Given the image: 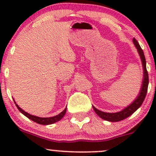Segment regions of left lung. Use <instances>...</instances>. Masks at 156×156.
<instances>
[{"label":"left lung","mask_w":156,"mask_h":156,"mask_svg":"<svg viewBox=\"0 0 156 156\" xmlns=\"http://www.w3.org/2000/svg\"><path fill=\"white\" fill-rule=\"evenodd\" d=\"M133 42L134 45H135L136 48L137 49L138 53H139V56H140L141 64H142L143 68L142 83H141L140 90H139V94H138L136 99L134 100L130 105H128V106L125 107V108H123L122 110L119 111V112H118L108 113L102 112V111H100L98 110V108H96L94 105H92L94 112H95L101 119H104V120L114 122H119L126 119V118L130 117L132 114H133V113L141 106L142 103L144 101V98H145L146 97L147 92L148 84H149V78H148V73L146 68L145 57H144V52H143L142 49H141L140 45H139V42H137L136 39L135 38L133 39Z\"/></svg>","instance_id":"left-lung-1"}]
</instances>
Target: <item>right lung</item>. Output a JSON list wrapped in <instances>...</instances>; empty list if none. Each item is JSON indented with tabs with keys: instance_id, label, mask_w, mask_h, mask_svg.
I'll list each match as a JSON object with an SVG mask.
<instances>
[{
	"instance_id": "1",
	"label": "right lung",
	"mask_w": 156,
	"mask_h": 156,
	"mask_svg": "<svg viewBox=\"0 0 156 156\" xmlns=\"http://www.w3.org/2000/svg\"><path fill=\"white\" fill-rule=\"evenodd\" d=\"M14 101H15V103L16 105V106H17V108H18V110L23 115L26 116V117H28V119H31L32 121L38 123V124H40V125H51V124H53V123L56 122H58L61 119H62V118L64 117V114H66V111H67V108H65V109L63 111V112H62L60 113V114H58V115H55L54 117H37V116H34V115H31V114H28V113H27L26 112H25V111H23L22 108H20L19 105L16 103V102L15 100H14Z\"/></svg>"
}]
</instances>
